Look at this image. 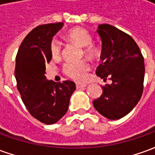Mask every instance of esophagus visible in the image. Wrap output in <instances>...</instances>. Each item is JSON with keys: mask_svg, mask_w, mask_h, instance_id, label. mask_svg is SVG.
<instances>
[{"mask_svg": "<svg viewBox=\"0 0 155 155\" xmlns=\"http://www.w3.org/2000/svg\"><path fill=\"white\" fill-rule=\"evenodd\" d=\"M87 86V84H76V88L77 89H81V88H84Z\"/></svg>", "mask_w": 155, "mask_h": 155, "instance_id": "obj_1", "label": "esophagus"}]
</instances>
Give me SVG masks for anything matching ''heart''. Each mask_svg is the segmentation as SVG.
Listing matches in <instances>:
<instances>
[{
    "label": "heart",
    "mask_w": 155,
    "mask_h": 155,
    "mask_svg": "<svg viewBox=\"0 0 155 155\" xmlns=\"http://www.w3.org/2000/svg\"><path fill=\"white\" fill-rule=\"evenodd\" d=\"M67 38L79 46L84 48V54L89 59H93L97 54V50L92 45L93 38L87 30L75 27L68 32ZM50 51L52 57H59L61 52V44L57 39H53L50 44ZM89 64L85 61L67 62L63 65V71L69 77L77 81H83L89 71Z\"/></svg>",
    "instance_id": "heart-1"
}]
</instances>
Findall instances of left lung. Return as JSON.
I'll use <instances>...</instances> for the list:
<instances>
[{"label": "left lung", "mask_w": 155, "mask_h": 155, "mask_svg": "<svg viewBox=\"0 0 155 155\" xmlns=\"http://www.w3.org/2000/svg\"><path fill=\"white\" fill-rule=\"evenodd\" d=\"M102 42L96 74L110 84L102 87L101 97L93 101L94 109L109 120H119L136 106L143 93L144 62L140 48L126 33L109 24L96 31Z\"/></svg>", "instance_id": "1"}]
</instances>
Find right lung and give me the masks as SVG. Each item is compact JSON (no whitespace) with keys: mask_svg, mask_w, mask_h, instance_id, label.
<instances>
[{"mask_svg":"<svg viewBox=\"0 0 155 155\" xmlns=\"http://www.w3.org/2000/svg\"><path fill=\"white\" fill-rule=\"evenodd\" d=\"M64 23L39 25L26 35L15 58V77L23 103L30 114L45 124L56 123L67 112L75 84L54 82L45 77V64L52 55L50 44Z\"/></svg>","mask_w":155,"mask_h":155,"instance_id":"right-lung-1","label":"right lung"}]
</instances>
